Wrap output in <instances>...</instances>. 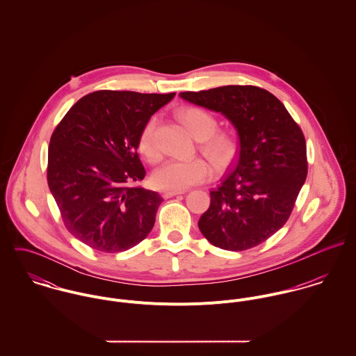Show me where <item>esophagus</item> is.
Returning <instances> with one entry per match:
<instances>
[{
  "label": "esophagus",
  "instance_id": "34e87169",
  "mask_svg": "<svg viewBox=\"0 0 356 356\" xmlns=\"http://www.w3.org/2000/svg\"><path fill=\"white\" fill-rule=\"evenodd\" d=\"M182 193H185V192H172V191H167V192H164L161 196H163V199H170V197H174V196H178V195H182Z\"/></svg>",
  "mask_w": 356,
  "mask_h": 356
}]
</instances>
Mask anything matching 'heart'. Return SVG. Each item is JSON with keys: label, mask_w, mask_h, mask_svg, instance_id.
Listing matches in <instances>:
<instances>
[{"label": "heart", "mask_w": 356, "mask_h": 356, "mask_svg": "<svg viewBox=\"0 0 356 356\" xmlns=\"http://www.w3.org/2000/svg\"><path fill=\"white\" fill-rule=\"evenodd\" d=\"M182 123L197 138L203 140L202 151L218 170H226L237 154V140L230 133L216 131L218 120L200 108H189L181 113ZM157 120L152 118L141 130L138 149L148 160L154 161L160 152L156 145ZM213 175V168L204 157L192 160L170 159L157 167L152 174V184L156 189L182 192L191 186L204 184Z\"/></svg>", "instance_id": "b5f03b06"}]
</instances>
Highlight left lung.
Returning <instances> with one entry per match:
<instances>
[{
  "label": "left lung",
  "mask_w": 356,
  "mask_h": 356,
  "mask_svg": "<svg viewBox=\"0 0 356 356\" xmlns=\"http://www.w3.org/2000/svg\"><path fill=\"white\" fill-rule=\"evenodd\" d=\"M184 100L223 113L240 151L199 220L204 237L226 251L261 244L289 219L308 170L305 134L285 105L251 85L182 92Z\"/></svg>",
  "instance_id": "obj_1"
}]
</instances>
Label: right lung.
Masks as SVG:
<instances>
[{"mask_svg":"<svg viewBox=\"0 0 356 356\" xmlns=\"http://www.w3.org/2000/svg\"><path fill=\"white\" fill-rule=\"evenodd\" d=\"M175 93L99 90L75 102L56 126L48 152V185L65 229L88 247L127 251L151 233L160 195L143 181L141 130Z\"/></svg>","mask_w":356,"mask_h":356,"instance_id":"1","label":"right lung"}]
</instances>
